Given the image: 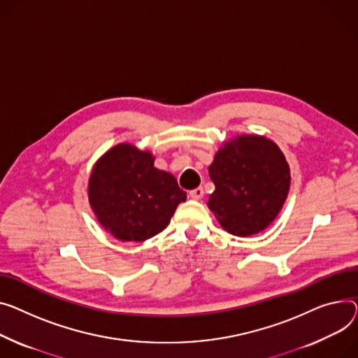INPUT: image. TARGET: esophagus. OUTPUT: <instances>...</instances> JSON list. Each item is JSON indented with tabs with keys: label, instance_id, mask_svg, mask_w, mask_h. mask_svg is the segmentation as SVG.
<instances>
[{
	"label": "esophagus",
	"instance_id": "34e87169",
	"mask_svg": "<svg viewBox=\"0 0 358 358\" xmlns=\"http://www.w3.org/2000/svg\"><path fill=\"white\" fill-rule=\"evenodd\" d=\"M203 196H204V189L201 187H197V188H194V189H192V192H189V197L194 199V200H201Z\"/></svg>",
	"mask_w": 358,
	"mask_h": 358
}]
</instances>
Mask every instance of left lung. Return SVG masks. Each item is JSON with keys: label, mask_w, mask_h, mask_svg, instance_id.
Segmentation results:
<instances>
[{"label": "left lung", "mask_w": 358, "mask_h": 358, "mask_svg": "<svg viewBox=\"0 0 358 358\" xmlns=\"http://www.w3.org/2000/svg\"><path fill=\"white\" fill-rule=\"evenodd\" d=\"M208 176L216 189L208 208L234 236L265 230L288 197L291 174L273 141L260 135L236 136L216 152Z\"/></svg>", "instance_id": "obj_1"}]
</instances>
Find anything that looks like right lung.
<instances>
[{
    "mask_svg": "<svg viewBox=\"0 0 358 358\" xmlns=\"http://www.w3.org/2000/svg\"><path fill=\"white\" fill-rule=\"evenodd\" d=\"M154 157L117 144L94 164L89 203L98 222L122 242H144L169 226L187 193L173 174L154 166Z\"/></svg>",
    "mask_w": 358,
    "mask_h": 358,
    "instance_id": "1",
    "label": "right lung"
}]
</instances>
